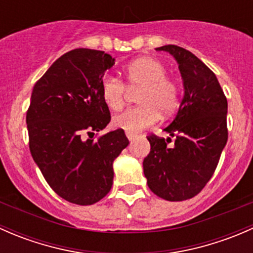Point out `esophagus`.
Instances as JSON below:
<instances>
[{"instance_id":"obj_1","label":"esophagus","mask_w":253,"mask_h":253,"mask_svg":"<svg viewBox=\"0 0 253 253\" xmlns=\"http://www.w3.org/2000/svg\"><path fill=\"white\" fill-rule=\"evenodd\" d=\"M126 136H127V138L129 139V141H133L134 138H137V134L129 133V132H126Z\"/></svg>"}]
</instances>
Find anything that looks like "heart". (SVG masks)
Returning <instances> with one entry per match:
<instances>
[{
    "mask_svg": "<svg viewBox=\"0 0 253 253\" xmlns=\"http://www.w3.org/2000/svg\"><path fill=\"white\" fill-rule=\"evenodd\" d=\"M125 81L128 88L139 89L137 103L112 119L119 129L138 133L153 126L159 119V112L169 115L174 111L178 100L177 84L167 76V67L154 57H141L124 68ZM127 88L120 79L105 75L100 82V93L105 105L112 111L122 109Z\"/></svg>",
    "mask_w": 253,
    "mask_h": 253,
    "instance_id": "heart-1",
    "label": "heart"
}]
</instances>
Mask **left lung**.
<instances>
[{
	"instance_id": "obj_1",
	"label": "left lung",
	"mask_w": 253,
	"mask_h": 253,
	"mask_svg": "<svg viewBox=\"0 0 253 253\" xmlns=\"http://www.w3.org/2000/svg\"><path fill=\"white\" fill-rule=\"evenodd\" d=\"M183 82L182 101L174 121L164 131L171 138L148 136L150 152L143 160L148 187L167 201H185L202 191L216 169L228 141V101L215 75L191 51L165 45Z\"/></svg>"
}]
</instances>
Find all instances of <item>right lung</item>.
<instances>
[{
	"mask_svg": "<svg viewBox=\"0 0 253 253\" xmlns=\"http://www.w3.org/2000/svg\"><path fill=\"white\" fill-rule=\"evenodd\" d=\"M114 63L104 51L75 48L57 58L33 88L27 111L30 153L50 187L75 205H93L108 195L112 163L129 143L124 129L96 141L84 136L110 122L100 82Z\"/></svg>",
	"mask_w": 253,
	"mask_h": 253,
	"instance_id": "add662e5",
	"label": "right lung"
}]
</instances>
